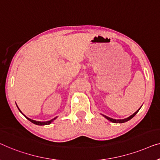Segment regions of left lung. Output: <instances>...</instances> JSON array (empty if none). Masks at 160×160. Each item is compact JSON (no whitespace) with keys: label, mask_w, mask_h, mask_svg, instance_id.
<instances>
[{"label":"left lung","mask_w":160,"mask_h":160,"mask_svg":"<svg viewBox=\"0 0 160 160\" xmlns=\"http://www.w3.org/2000/svg\"><path fill=\"white\" fill-rule=\"evenodd\" d=\"M139 109H138V110H137V111H136V112H135V113H134L133 114H132V115H131V116H130L129 118H125V119H123V120H115V119L110 118H109V117H107V116H106V115H103V116L104 117V118H107L108 120L111 121V122H114V123H123V122H127V121L130 120V119H132V118H133V117H134L135 115H136V114H137V112H138L139 111Z\"/></svg>","instance_id":"8db88e82"}]
</instances>
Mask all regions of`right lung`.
<instances>
[{"mask_svg":"<svg viewBox=\"0 0 160 160\" xmlns=\"http://www.w3.org/2000/svg\"><path fill=\"white\" fill-rule=\"evenodd\" d=\"M18 109H19V108H18ZM19 111H20V110H19ZM20 112H21V111H20ZM24 116H25V115H24ZM25 118H27L26 116H25ZM56 118H57V117H56L55 118L52 119V120H49V121H46V122H39V121H35V120H31V119L28 118H27V119H28V120H30L31 122L34 123V124H35V125H49V124H51V123Z\"/></svg>","mask_w":160,"mask_h":160,"instance_id":"add662e5","label":"right lung"}]
</instances>
